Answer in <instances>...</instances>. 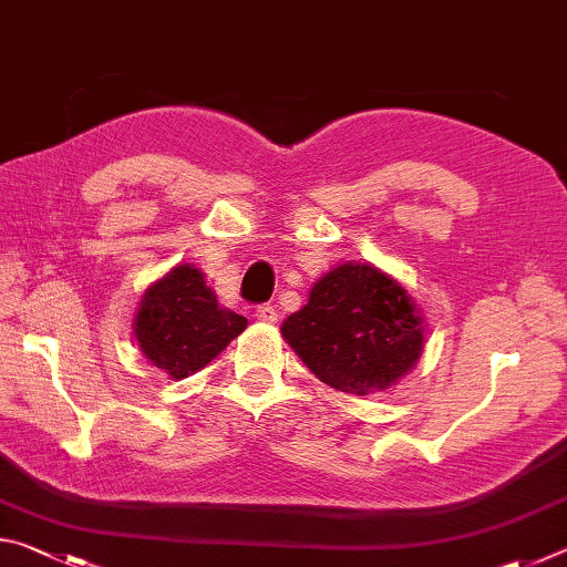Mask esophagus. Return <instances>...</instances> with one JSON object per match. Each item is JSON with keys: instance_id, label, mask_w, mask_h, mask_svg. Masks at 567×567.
<instances>
[{"instance_id": "34e87169", "label": "esophagus", "mask_w": 567, "mask_h": 567, "mask_svg": "<svg viewBox=\"0 0 567 567\" xmlns=\"http://www.w3.org/2000/svg\"><path fill=\"white\" fill-rule=\"evenodd\" d=\"M257 320L260 322H267V324H272V322H277V307L275 305H260L257 307Z\"/></svg>"}]
</instances>
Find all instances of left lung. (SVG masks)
<instances>
[{
	"label": "left lung",
	"mask_w": 567,
	"mask_h": 567,
	"mask_svg": "<svg viewBox=\"0 0 567 567\" xmlns=\"http://www.w3.org/2000/svg\"><path fill=\"white\" fill-rule=\"evenodd\" d=\"M282 338L324 385L368 395L408 375L425 348V324L405 287L368 262L322 275Z\"/></svg>",
	"instance_id": "left-lung-1"
}]
</instances>
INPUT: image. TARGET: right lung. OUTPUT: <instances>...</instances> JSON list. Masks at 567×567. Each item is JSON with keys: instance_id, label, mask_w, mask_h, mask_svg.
I'll return each mask as SVG.
<instances>
[{"instance_id": "right-lung-1", "label": "right lung", "mask_w": 567, "mask_h": 567, "mask_svg": "<svg viewBox=\"0 0 567 567\" xmlns=\"http://www.w3.org/2000/svg\"><path fill=\"white\" fill-rule=\"evenodd\" d=\"M247 320L219 307L195 265H177L142 295L134 338L155 368L182 380L213 362Z\"/></svg>"}]
</instances>
